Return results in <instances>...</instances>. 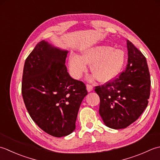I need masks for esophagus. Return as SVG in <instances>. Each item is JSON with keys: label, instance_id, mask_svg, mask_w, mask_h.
I'll return each mask as SVG.
<instances>
[{"label": "esophagus", "instance_id": "1", "mask_svg": "<svg viewBox=\"0 0 160 160\" xmlns=\"http://www.w3.org/2000/svg\"><path fill=\"white\" fill-rule=\"evenodd\" d=\"M86 88H87L88 92H91V91L93 90V87H92V86H91V85H90V84H87Z\"/></svg>", "mask_w": 160, "mask_h": 160}]
</instances>
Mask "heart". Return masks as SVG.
Instances as JSON below:
<instances>
[{"instance_id": "obj_1", "label": "heart", "mask_w": 160, "mask_h": 160, "mask_svg": "<svg viewBox=\"0 0 160 160\" xmlns=\"http://www.w3.org/2000/svg\"><path fill=\"white\" fill-rule=\"evenodd\" d=\"M125 52L108 45H97L86 49L82 57L71 54L68 66L71 75L79 79L86 72L87 65H90V70L94 75L91 79H97L100 82H108L114 79L124 65Z\"/></svg>"}]
</instances>
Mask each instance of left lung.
<instances>
[{"label": "left lung", "mask_w": 160, "mask_h": 160, "mask_svg": "<svg viewBox=\"0 0 160 160\" xmlns=\"http://www.w3.org/2000/svg\"><path fill=\"white\" fill-rule=\"evenodd\" d=\"M128 64L115 79L94 91L100 98L99 115L106 126L125 128L138 119L148 106L151 77L146 57L127 40Z\"/></svg>", "instance_id": "1"}]
</instances>
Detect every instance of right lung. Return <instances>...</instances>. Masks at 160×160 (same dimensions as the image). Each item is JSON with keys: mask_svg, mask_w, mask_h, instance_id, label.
<instances>
[{"mask_svg": "<svg viewBox=\"0 0 160 160\" xmlns=\"http://www.w3.org/2000/svg\"><path fill=\"white\" fill-rule=\"evenodd\" d=\"M68 52L41 41L26 58L22 73V95L31 118L56 138L74 131L81 103L88 94L84 83L68 72Z\"/></svg>", "mask_w": 160, "mask_h": 160, "instance_id": "add662e5", "label": "right lung"}]
</instances>
